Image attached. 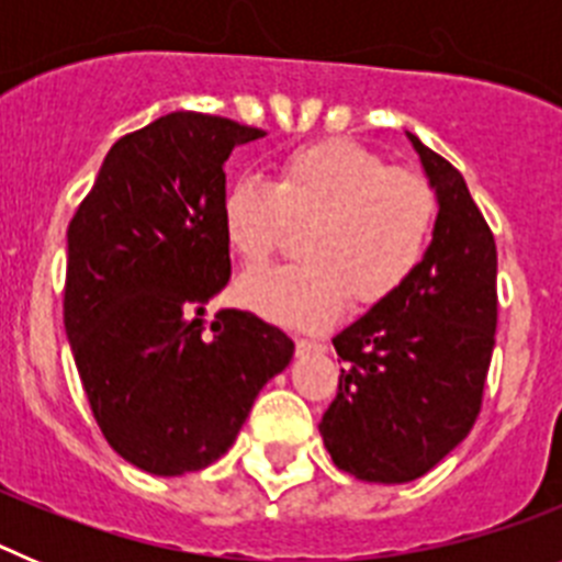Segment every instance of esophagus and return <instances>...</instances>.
I'll list each match as a JSON object with an SVG mask.
<instances>
[{
  "instance_id": "esophagus-1",
  "label": "esophagus",
  "mask_w": 562,
  "mask_h": 562,
  "mask_svg": "<svg viewBox=\"0 0 562 562\" xmlns=\"http://www.w3.org/2000/svg\"><path fill=\"white\" fill-rule=\"evenodd\" d=\"M310 351H326V342L315 337H297V355H310Z\"/></svg>"
}]
</instances>
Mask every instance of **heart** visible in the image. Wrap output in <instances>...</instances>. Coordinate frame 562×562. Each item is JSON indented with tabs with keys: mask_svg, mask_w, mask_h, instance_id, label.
Returning a JSON list of instances; mask_svg holds the SVG:
<instances>
[{
	"mask_svg": "<svg viewBox=\"0 0 562 562\" xmlns=\"http://www.w3.org/2000/svg\"><path fill=\"white\" fill-rule=\"evenodd\" d=\"M220 225L245 267L265 265L301 227V261L238 281V301L290 326L326 324L346 297L376 304L400 290L428 252L436 193L422 173L391 168L355 140L329 137L286 151L270 182L241 177L222 193Z\"/></svg>",
	"mask_w": 562,
	"mask_h": 562,
	"instance_id": "heart-1",
	"label": "heart"
}]
</instances>
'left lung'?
<instances>
[{"label":"left lung","instance_id":"obj_1","mask_svg":"<svg viewBox=\"0 0 562 562\" xmlns=\"http://www.w3.org/2000/svg\"><path fill=\"white\" fill-rule=\"evenodd\" d=\"M436 188L434 241L405 281L331 337L340 369L321 436L340 470L402 484L434 470L481 414L498 326V252L467 182L411 134Z\"/></svg>","mask_w":562,"mask_h":562}]
</instances>
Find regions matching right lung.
Here are the masks:
<instances>
[{"label":"right lung","mask_w":562,"mask_h":562,"mask_svg":"<svg viewBox=\"0 0 562 562\" xmlns=\"http://www.w3.org/2000/svg\"><path fill=\"white\" fill-rule=\"evenodd\" d=\"M261 128L171 112L109 148L67 227V329L98 428L154 475L225 456L295 342L252 312H202L231 281L220 202L233 146Z\"/></svg>","instance_id":"right-lung-1"}]
</instances>
